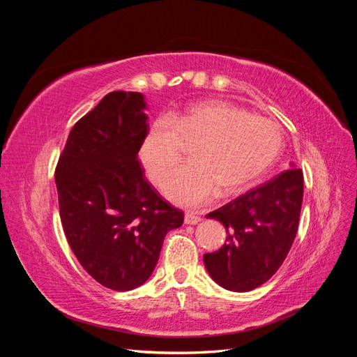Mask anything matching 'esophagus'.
<instances>
[{
    "label": "esophagus",
    "instance_id": "1",
    "mask_svg": "<svg viewBox=\"0 0 357 357\" xmlns=\"http://www.w3.org/2000/svg\"><path fill=\"white\" fill-rule=\"evenodd\" d=\"M201 222V218L197 214H192V213H186L185 214V223L188 225H198Z\"/></svg>",
    "mask_w": 357,
    "mask_h": 357
}]
</instances>
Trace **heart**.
Wrapping results in <instances>:
<instances>
[{
    "instance_id": "obj_1",
    "label": "heart",
    "mask_w": 357,
    "mask_h": 357,
    "mask_svg": "<svg viewBox=\"0 0 357 357\" xmlns=\"http://www.w3.org/2000/svg\"><path fill=\"white\" fill-rule=\"evenodd\" d=\"M183 144H195L192 162L173 174ZM283 137L266 117L245 113L226 101H205L168 119H158L147 131L139 156L155 185H164L168 199L195 208L214 198L252 186L282 152Z\"/></svg>"
}]
</instances>
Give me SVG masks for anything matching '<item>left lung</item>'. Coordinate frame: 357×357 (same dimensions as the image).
Listing matches in <instances>:
<instances>
[{
	"label": "left lung",
	"mask_w": 357,
	"mask_h": 357,
	"mask_svg": "<svg viewBox=\"0 0 357 357\" xmlns=\"http://www.w3.org/2000/svg\"><path fill=\"white\" fill-rule=\"evenodd\" d=\"M302 193V169L290 168L207 214L228 234L218 252L204 255L215 283L248 291L277 273L298 232Z\"/></svg>",
	"instance_id": "left-lung-1"
}]
</instances>
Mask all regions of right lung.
Instances as JSON below:
<instances>
[{
  "mask_svg": "<svg viewBox=\"0 0 357 357\" xmlns=\"http://www.w3.org/2000/svg\"><path fill=\"white\" fill-rule=\"evenodd\" d=\"M144 96L114 91L75 122L55 169L59 215L93 280L132 290L152 275L165 235L185 213L162 199L137 159L149 131Z\"/></svg>",
  "mask_w": 357,
  "mask_h": 357,
  "instance_id": "add662e5",
  "label": "right lung"
}]
</instances>
